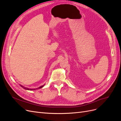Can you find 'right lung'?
Returning <instances> with one entry per match:
<instances>
[{
  "mask_svg": "<svg viewBox=\"0 0 121 121\" xmlns=\"http://www.w3.org/2000/svg\"><path fill=\"white\" fill-rule=\"evenodd\" d=\"M44 86V85H43V86H40V87H39L38 88H36V89H30V88H27V87H24L23 86H21V85H20V86H21L22 87H23L24 89H25V90H30V91H32V90H37V89L41 88L43 87Z\"/></svg>",
  "mask_w": 121,
  "mask_h": 121,
  "instance_id": "right-lung-1",
  "label": "right lung"
}]
</instances>
